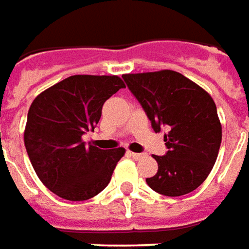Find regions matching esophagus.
<instances>
[{"label":"esophagus","mask_w":249,"mask_h":249,"mask_svg":"<svg viewBox=\"0 0 249 249\" xmlns=\"http://www.w3.org/2000/svg\"><path fill=\"white\" fill-rule=\"evenodd\" d=\"M128 155H130L133 159H136V160L142 159V158L145 156V153H136V152H128Z\"/></svg>","instance_id":"esophagus-1"}]
</instances>
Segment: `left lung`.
Wrapping results in <instances>:
<instances>
[{
    "instance_id": "8db88e82",
    "label": "left lung",
    "mask_w": 249,
    "mask_h": 249,
    "mask_svg": "<svg viewBox=\"0 0 249 249\" xmlns=\"http://www.w3.org/2000/svg\"><path fill=\"white\" fill-rule=\"evenodd\" d=\"M130 91L142 105L156 133L164 134L167 153L155 156L158 173L146 178L151 189L175 197L197 189L214 167L222 141V126L213 97L182 74L161 70L124 74Z\"/></svg>"
}]
</instances>
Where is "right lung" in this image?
I'll return each instance as SVG.
<instances>
[{
    "instance_id": "obj_1",
    "label": "right lung",
    "mask_w": 249,
    "mask_h": 249,
    "mask_svg": "<svg viewBox=\"0 0 249 249\" xmlns=\"http://www.w3.org/2000/svg\"><path fill=\"white\" fill-rule=\"evenodd\" d=\"M123 88L116 75H72L34 98L24 145L38 178L58 197L83 201L111 181L124 148L98 149L82 136L94 130L105 101Z\"/></svg>"
}]
</instances>
